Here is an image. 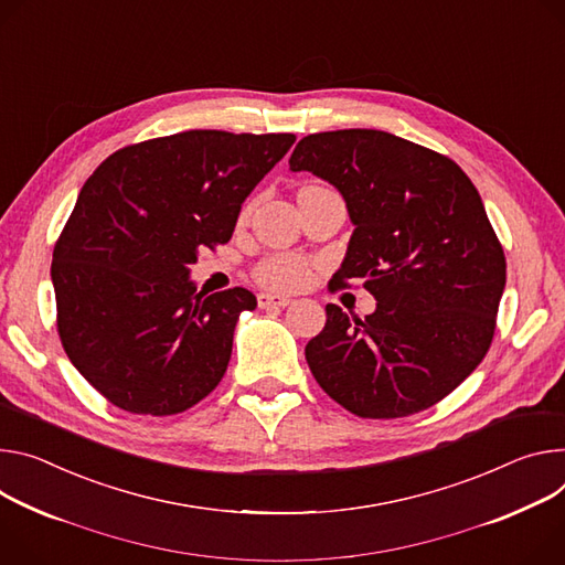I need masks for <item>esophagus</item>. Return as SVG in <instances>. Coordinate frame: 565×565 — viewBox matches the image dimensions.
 <instances>
[{
  "mask_svg": "<svg viewBox=\"0 0 565 565\" xmlns=\"http://www.w3.org/2000/svg\"><path fill=\"white\" fill-rule=\"evenodd\" d=\"M256 301H259V309H284V306H288L292 299L277 292H259Z\"/></svg>",
  "mask_w": 565,
  "mask_h": 565,
  "instance_id": "obj_1",
  "label": "esophagus"
}]
</instances>
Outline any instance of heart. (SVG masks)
I'll list each match as a JSON object with an SVG mask.
<instances>
[{"label": "heart", "mask_w": 565, "mask_h": 565, "mask_svg": "<svg viewBox=\"0 0 565 565\" xmlns=\"http://www.w3.org/2000/svg\"><path fill=\"white\" fill-rule=\"evenodd\" d=\"M309 268L292 254H275L256 268V279L275 290H292L306 281Z\"/></svg>", "instance_id": "1"}]
</instances>
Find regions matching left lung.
Returning <instances> with one entry per match:
<instances>
[{
	"label": "left lung",
	"mask_w": 565,
	"mask_h": 565,
	"mask_svg": "<svg viewBox=\"0 0 565 565\" xmlns=\"http://www.w3.org/2000/svg\"><path fill=\"white\" fill-rule=\"evenodd\" d=\"M288 164L344 198L353 234L331 286L363 279L376 297L365 320L327 303L306 363L358 417L422 413L482 363L493 338L507 264L478 189L439 152L367 128L303 137Z\"/></svg>",
	"instance_id": "8db88e82"
}]
</instances>
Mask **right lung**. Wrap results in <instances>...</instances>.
<instances>
[{
    "instance_id": "add662e5",
    "label": "right lung",
    "mask_w": 565,
    "mask_h": 565,
    "mask_svg": "<svg viewBox=\"0 0 565 565\" xmlns=\"http://www.w3.org/2000/svg\"><path fill=\"white\" fill-rule=\"evenodd\" d=\"M292 143L186 130L113 152L85 182L51 281L72 365L113 405L178 415L221 383L256 297L198 292L189 266L232 238L241 204Z\"/></svg>"
}]
</instances>
